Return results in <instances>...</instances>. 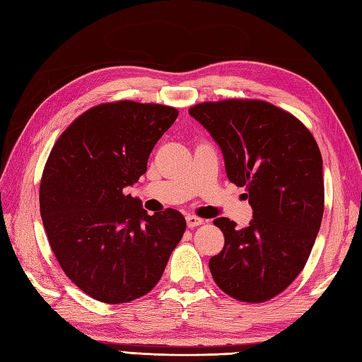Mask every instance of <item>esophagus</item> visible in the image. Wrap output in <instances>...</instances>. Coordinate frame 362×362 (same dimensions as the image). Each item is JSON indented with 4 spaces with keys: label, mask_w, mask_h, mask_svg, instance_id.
I'll return each mask as SVG.
<instances>
[{
    "label": "esophagus",
    "mask_w": 362,
    "mask_h": 362,
    "mask_svg": "<svg viewBox=\"0 0 362 362\" xmlns=\"http://www.w3.org/2000/svg\"><path fill=\"white\" fill-rule=\"evenodd\" d=\"M186 222H187V226H189V228H195V226L203 225V218L197 217V216H187V217H186Z\"/></svg>",
    "instance_id": "34e87169"
}]
</instances>
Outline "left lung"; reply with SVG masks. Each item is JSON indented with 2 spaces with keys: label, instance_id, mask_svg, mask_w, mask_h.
Here are the masks:
<instances>
[{
  "label": "left lung",
  "instance_id": "1",
  "mask_svg": "<svg viewBox=\"0 0 362 362\" xmlns=\"http://www.w3.org/2000/svg\"><path fill=\"white\" fill-rule=\"evenodd\" d=\"M189 114L218 144L228 180L245 187L253 209L242 230L226 217L214 220L225 247L209 259L212 278L230 297L262 303L300 275L320 230L319 145L297 117L262 100L206 101Z\"/></svg>",
  "mask_w": 362,
  "mask_h": 362
}]
</instances>
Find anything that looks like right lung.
I'll use <instances>...</instances> for the list:
<instances>
[{"label": "right lung", "mask_w": 362, "mask_h": 362, "mask_svg": "<svg viewBox=\"0 0 362 362\" xmlns=\"http://www.w3.org/2000/svg\"><path fill=\"white\" fill-rule=\"evenodd\" d=\"M176 117L154 103H103L73 120L47 159L39 200L49 247L65 275L103 303L148 293L186 231L180 211L148 216L123 192Z\"/></svg>", "instance_id": "1"}]
</instances>
